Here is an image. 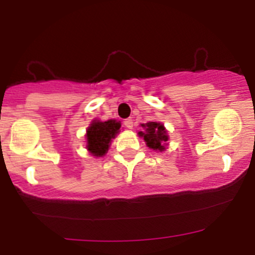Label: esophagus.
I'll return each mask as SVG.
<instances>
[{"label":"esophagus","instance_id":"esophagus-1","mask_svg":"<svg viewBox=\"0 0 255 255\" xmlns=\"http://www.w3.org/2000/svg\"><path fill=\"white\" fill-rule=\"evenodd\" d=\"M123 125H125V127H127L128 129H132L133 125H134V122H133L132 118H128V120H126L125 122H123Z\"/></svg>","mask_w":255,"mask_h":255}]
</instances>
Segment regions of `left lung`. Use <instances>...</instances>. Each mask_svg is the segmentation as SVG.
Returning <instances> with one entry per match:
<instances>
[{
	"mask_svg": "<svg viewBox=\"0 0 255 255\" xmlns=\"http://www.w3.org/2000/svg\"><path fill=\"white\" fill-rule=\"evenodd\" d=\"M142 127L144 128V132H138V134L143 138L146 146H149L153 150H165L166 142L169 139L165 127L159 122L143 123Z\"/></svg>",
	"mask_w": 255,
	"mask_h": 255,
	"instance_id": "1",
	"label": "left lung"
}]
</instances>
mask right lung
<instances>
[{
  "label": "right lung",
  "instance_id": "right-lung-1",
  "mask_svg": "<svg viewBox=\"0 0 255 255\" xmlns=\"http://www.w3.org/2000/svg\"><path fill=\"white\" fill-rule=\"evenodd\" d=\"M120 121H94L86 130L87 150L94 156H104L109 150L112 139L120 132Z\"/></svg>",
  "mask_w": 255,
  "mask_h": 255
}]
</instances>
